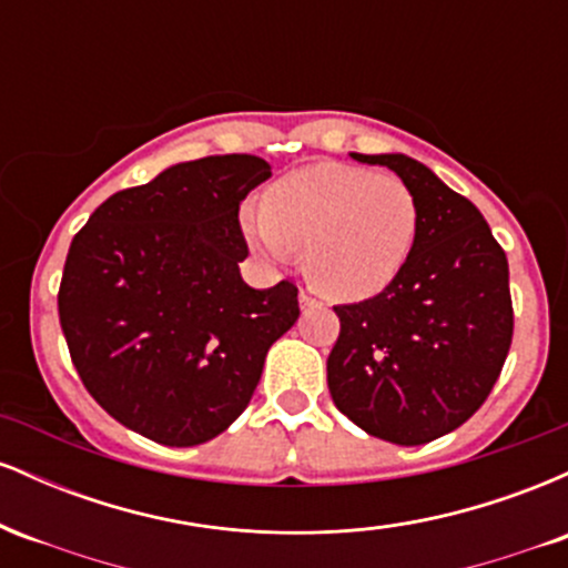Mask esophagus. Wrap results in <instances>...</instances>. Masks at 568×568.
<instances>
[{"label": "esophagus", "instance_id": "esophagus-1", "mask_svg": "<svg viewBox=\"0 0 568 568\" xmlns=\"http://www.w3.org/2000/svg\"><path fill=\"white\" fill-rule=\"evenodd\" d=\"M298 304H302V310H312V306H317L321 302H317L310 291H302L298 293Z\"/></svg>", "mask_w": 568, "mask_h": 568}]
</instances>
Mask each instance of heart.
Instances as JSON below:
<instances>
[{
	"mask_svg": "<svg viewBox=\"0 0 568 568\" xmlns=\"http://www.w3.org/2000/svg\"><path fill=\"white\" fill-rule=\"evenodd\" d=\"M243 226L272 262L302 247L304 275L317 291L357 302L400 275L419 230V205L397 175L321 162L266 189L262 213L247 211Z\"/></svg>",
	"mask_w": 568,
	"mask_h": 568,
	"instance_id": "heart-1",
	"label": "heart"
}]
</instances>
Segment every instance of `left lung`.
I'll return each mask as SVG.
<instances>
[{
	"label": "left lung",
	"instance_id": "8db88e82",
	"mask_svg": "<svg viewBox=\"0 0 568 568\" xmlns=\"http://www.w3.org/2000/svg\"><path fill=\"white\" fill-rule=\"evenodd\" d=\"M406 181L419 230L400 275L374 298L338 304L328 355L336 408L374 438L419 446L484 406L513 342L510 272L470 200L406 154H352Z\"/></svg>",
	"mask_w": 568,
	"mask_h": 568
}]
</instances>
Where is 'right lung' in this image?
<instances>
[{
  "label": "right lung",
  "mask_w": 568,
  "mask_h": 568,
  "mask_svg": "<svg viewBox=\"0 0 568 568\" xmlns=\"http://www.w3.org/2000/svg\"><path fill=\"white\" fill-rule=\"evenodd\" d=\"M272 175L253 154L202 158L122 189L74 234L58 288L71 363L120 425L197 446L243 414L298 288L240 277V202Z\"/></svg>",
  "instance_id": "add662e5"
}]
</instances>
